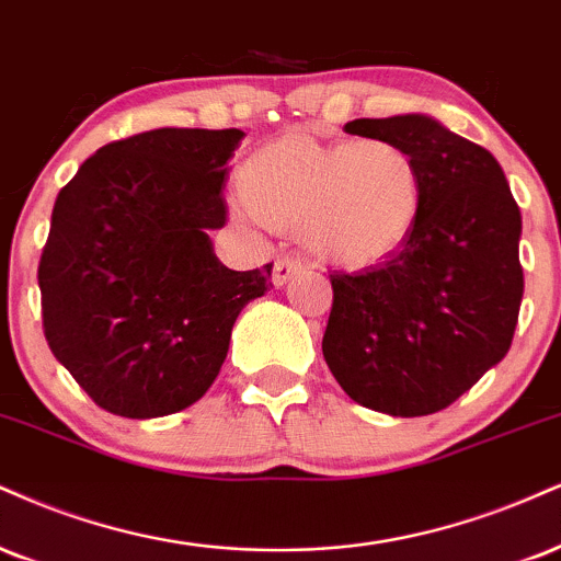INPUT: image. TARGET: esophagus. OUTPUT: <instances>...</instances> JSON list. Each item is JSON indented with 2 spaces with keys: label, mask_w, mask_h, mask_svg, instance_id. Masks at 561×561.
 Here are the masks:
<instances>
[{
  "label": "esophagus",
  "mask_w": 561,
  "mask_h": 561,
  "mask_svg": "<svg viewBox=\"0 0 561 561\" xmlns=\"http://www.w3.org/2000/svg\"><path fill=\"white\" fill-rule=\"evenodd\" d=\"M302 268V263L298 259H293V255H282V259L274 261V272H272V282L276 287L287 285L289 279H293L295 274H298Z\"/></svg>",
  "instance_id": "esophagus-1"
}]
</instances>
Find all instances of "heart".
<instances>
[{"label":"heart","mask_w":561,"mask_h":561,"mask_svg":"<svg viewBox=\"0 0 561 561\" xmlns=\"http://www.w3.org/2000/svg\"><path fill=\"white\" fill-rule=\"evenodd\" d=\"M242 208L272 229H300L319 259L342 268L387 261L415 232L423 174L391 140L282 135L248 153L234 172Z\"/></svg>","instance_id":"heart-1"}]
</instances>
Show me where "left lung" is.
<instances>
[{
  "instance_id": "8db88e82",
  "label": "left lung",
  "mask_w": 561,
  "mask_h": 561,
  "mask_svg": "<svg viewBox=\"0 0 561 561\" xmlns=\"http://www.w3.org/2000/svg\"><path fill=\"white\" fill-rule=\"evenodd\" d=\"M423 174L415 232L379 266L332 272L323 360L357 404L397 417L449 408L512 345L523 302V219L499 161L423 114L353 119Z\"/></svg>"
}]
</instances>
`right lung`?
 I'll return each instance as SVG.
<instances>
[{
  "label": "right lung",
  "mask_w": 561,
  "mask_h": 561,
  "mask_svg": "<svg viewBox=\"0 0 561 561\" xmlns=\"http://www.w3.org/2000/svg\"><path fill=\"white\" fill-rule=\"evenodd\" d=\"M242 130L159 127L112 140L54 201L38 287L44 336L106 413L159 417L206 394L272 263L232 272L208 229Z\"/></svg>",
  "instance_id": "add662e5"
}]
</instances>
